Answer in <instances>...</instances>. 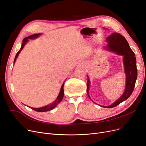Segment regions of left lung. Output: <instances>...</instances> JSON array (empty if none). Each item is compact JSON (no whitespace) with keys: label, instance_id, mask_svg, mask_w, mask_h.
<instances>
[{"label":"left lung","instance_id":"obj_1","mask_svg":"<svg viewBox=\"0 0 146 146\" xmlns=\"http://www.w3.org/2000/svg\"><path fill=\"white\" fill-rule=\"evenodd\" d=\"M106 40L108 43L107 46V49L110 51L115 52L118 55L123 56V64L126 76L125 91L122 96L110 106H101V107H106V108H113L128 99L132 93L137 78V69L135 54L132 51L127 40L123 36L117 33H113L107 37ZM88 78L86 91L89 98L91 99L88 93L89 87H90V80H89L88 77Z\"/></svg>","mask_w":146,"mask_h":146}]
</instances>
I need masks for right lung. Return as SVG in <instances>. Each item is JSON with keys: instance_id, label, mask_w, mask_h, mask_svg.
Masks as SVG:
<instances>
[{"instance_id": "add662e5", "label": "right lung", "mask_w": 146, "mask_h": 146, "mask_svg": "<svg viewBox=\"0 0 146 146\" xmlns=\"http://www.w3.org/2000/svg\"><path fill=\"white\" fill-rule=\"evenodd\" d=\"M39 34H35V35H31V36H29L26 38H24V39H23V43H22V45H21V47L20 48V50H18V52L16 54V56L15 57V59H14V63H15V61H16V59L17 58L18 56L19 55V54H20L21 50L23 49V48H24L25 44H26L28 40H29V39H33V38H36L37 37H38L39 36ZM63 86H64V84H62V86H61V90H60V94L58 95V96L57 97V98L56 99V100L54 101V102H53L52 104H50L49 105H48L46 106H45V107H40V108H33V107H30V108H31V109H33V110H35L36 111H39V112H43V111H49L50 110L53 109L54 108H55V107L57 106L61 101V100H62L63 98V97H64V89H63Z\"/></svg>"}]
</instances>
